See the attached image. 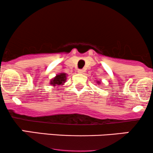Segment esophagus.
Listing matches in <instances>:
<instances>
[{
  "label": "esophagus",
  "mask_w": 153,
  "mask_h": 153,
  "mask_svg": "<svg viewBox=\"0 0 153 153\" xmlns=\"http://www.w3.org/2000/svg\"><path fill=\"white\" fill-rule=\"evenodd\" d=\"M78 73H84V71L82 69H79L78 71Z\"/></svg>",
  "instance_id": "1"
}]
</instances>
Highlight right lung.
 Listing matches in <instances>:
<instances>
[{"mask_svg":"<svg viewBox=\"0 0 153 153\" xmlns=\"http://www.w3.org/2000/svg\"><path fill=\"white\" fill-rule=\"evenodd\" d=\"M66 80V74L65 73H60L59 75H57L55 78H53V80H51V85H59L64 83Z\"/></svg>","mask_w":153,"mask_h":153,"instance_id":"right-lung-1","label":"right lung"}]
</instances>
